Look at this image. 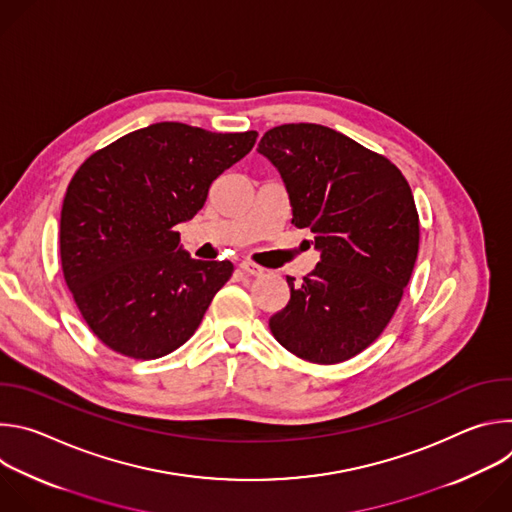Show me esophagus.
Masks as SVG:
<instances>
[{"label":"esophagus","mask_w":512,"mask_h":512,"mask_svg":"<svg viewBox=\"0 0 512 512\" xmlns=\"http://www.w3.org/2000/svg\"><path fill=\"white\" fill-rule=\"evenodd\" d=\"M239 269L245 273V275H263V267H259V265H255V263H251V261H241L239 263Z\"/></svg>","instance_id":"obj_1"}]
</instances>
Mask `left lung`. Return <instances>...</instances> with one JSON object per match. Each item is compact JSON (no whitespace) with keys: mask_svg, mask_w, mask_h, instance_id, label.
<instances>
[{"mask_svg":"<svg viewBox=\"0 0 512 512\" xmlns=\"http://www.w3.org/2000/svg\"><path fill=\"white\" fill-rule=\"evenodd\" d=\"M257 152L279 172L291 225L310 229L320 261L273 314L275 340L336 364L371 346L393 318L419 249L411 188L387 158L316 123L269 129Z\"/></svg>","mask_w":512,"mask_h":512,"instance_id":"8db88e82","label":"left lung"}]
</instances>
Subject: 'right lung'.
I'll use <instances>...</instances> for the list:
<instances>
[{
	"instance_id": "1",
	"label": "right lung",
	"mask_w": 512,
	"mask_h": 512,
	"mask_svg": "<svg viewBox=\"0 0 512 512\" xmlns=\"http://www.w3.org/2000/svg\"><path fill=\"white\" fill-rule=\"evenodd\" d=\"M255 139L257 131L154 123L95 152L72 176L60 212L62 273L111 350L152 360L196 332L233 263L192 259L176 225L204 206L210 184Z\"/></svg>"
}]
</instances>
